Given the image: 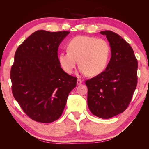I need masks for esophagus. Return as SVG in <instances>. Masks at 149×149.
Returning a JSON list of instances; mask_svg holds the SVG:
<instances>
[{
  "mask_svg": "<svg viewBox=\"0 0 149 149\" xmlns=\"http://www.w3.org/2000/svg\"><path fill=\"white\" fill-rule=\"evenodd\" d=\"M82 83H83V81H82L81 79H78V80H77V84L78 85H80Z\"/></svg>",
  "mask_w": 149,
  "mask_h": 149,
  "instance_id": "34e87169",
  "label": "esophagus"
}]
</instances>
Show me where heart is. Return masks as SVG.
<instances>
[{
    "label": "heart",
    "instance_id": "1",
    "mask_svg": "<svg viewBox=\"0 0 149 149\" xmlns=\"http://www.w3.org/2000/svg\"><path fill=\"white\" fill-rule=\"evenodd\" d=\"M68 51L61 52L58 61L63 70L71 74L78 63L83 74L95 76L101 73L107 65L110 48L105 40L79 35L67 45Z\"/></svg>",
    "mask_w": 149,
    "mask_h": 149
}]
</instances>
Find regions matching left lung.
<instances>
[{
    "mask_svg": "<svg viewBox=\"0 0 149 149\" xmlns=\"http://www.w3.org/2000/svg\"><path fill=\"white\" fill-rule=\"evenodd\" d=\"M109 43L111 58L104 71L87 80L88 105L98 118L109 119L123 112L137 84V60L130 45L120 35L102 31Z\"/></svg>",
    "mask_w": 149,
    "mask_h": 149,
    "instance_id": "left-lung-1",
    "label": "left lung"
}]
</instances>
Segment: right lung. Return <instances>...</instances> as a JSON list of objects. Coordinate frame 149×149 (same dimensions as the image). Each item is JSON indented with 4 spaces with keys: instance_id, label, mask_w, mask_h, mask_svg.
Wrapping results in <instances>:
<instances>
[{
    "instance_id": "obj_1",
    "label": "right lung",
    "mask_w": 149,
    "mask_h": 149,
    "mask_svg": "<svg viewBox=\"0 0 149 149\" xmlns=\"http://www.w3.org/2000/svg\"><path fill=\"white\" fill-rule=\"evenodd\" d=\"M70 31H35L16 50L10 71L12 91L29 118L49 123L61 116L77 78L61 68L58 48Z\"/></svg>"
}]
</instances>
